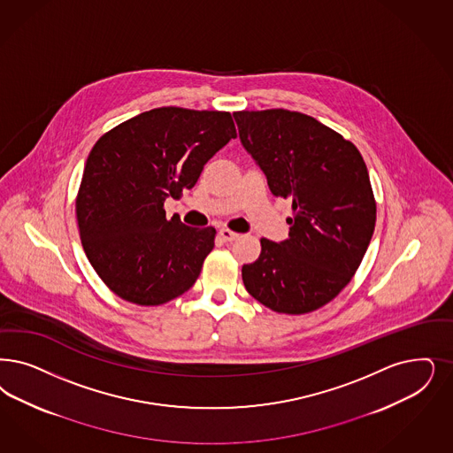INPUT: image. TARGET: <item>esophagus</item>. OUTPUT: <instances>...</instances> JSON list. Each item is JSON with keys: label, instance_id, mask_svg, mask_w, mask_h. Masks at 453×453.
<instances>
[{"label": "esophagus", "instance_id": "1", "mask_svg": "<svg viewBox=\"0 0 453 453\" xmlns=\"http://www.w3.org/2000/svg\"><path fill=\"white\" fill-rule=\"evenodd\" d=\"M219 235H220V239L226 241V242H233V241H235V239L239 237L237 233H233V231H229V229H220Z\"/></svg>", "mask_w": 453, "mask_h": 453}]
</instances>
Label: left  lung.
Masks as SVG:
<instances>
[{"instance_id":"obj_1","label":"left lung","mask_w":453,"mask_h":453,"mask_svg":"<svg viewBox=\"0 0 453 453\" xmlns=\"http://www.w3.org/2000/svg\"><path fill=\"white\" fill-rule=\"evenodd\" d=\"M233 115L273 196L293 203L289 239H261L259 257L242 265L244 286L273 311H314L351 281L372 241L376 203L366 164L351 142L310 115Z\"/></svg>"}]
</instances>
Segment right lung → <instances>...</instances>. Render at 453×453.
<instances>
[{
    "label": "right lung",
    "mask_w": 453,
    "mask_h": 453,
    "mask_svg": "<svg viewBox=\"0 0 453 453\" xmlns=\"http://www.w3.org/2000/svg\"><path fill=\"white\" fill-rule=\"evenodd\" d=\"M235 137L229 111L160 107L96 141L75 207L85 254L117 296L158 306L197 281L216 229L169 220L164 203L194 188L207 160Z\"/></svg>",
    "instance_id": "1"
}]
</instances>
